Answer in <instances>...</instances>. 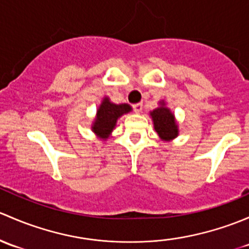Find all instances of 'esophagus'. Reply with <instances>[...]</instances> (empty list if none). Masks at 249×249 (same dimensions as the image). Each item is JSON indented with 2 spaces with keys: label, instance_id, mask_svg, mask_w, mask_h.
<instances>
[{
  "label": "esophagus",
  "instance_id": "1",
  "mask_svg": "<svg viewBox=\"0 0 249 249\" xmlns=\"http://www.w3.org/2000/svg\"><path fill=\"white\" fill-rule=\"evenodd\" d=\"M133 109H134L135 112H138V114H139V112L142 110V103L134 104V106H133Z\"/></svg>",
  "mask_w": 249,
  "mask_h": 249
}]
</instances>
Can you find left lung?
<instances>
[{"label": "left lung", "mask_w": 249, "mask_h": 249, "mask_svg": "<svg viewBox=\"0 0 249 249\" xmlns=\"http://www.w3.org/2000/svg\"><path fill=\"white\" fill-rule=\"evenodd\" d=\"M153 121V127L160 138L165 142L175 139L178 135V127L175 121V116L170 109L165 107L164 102H160V107H156L150 112Z\"/></svg>", "instance_id": "left-lung-1"}]
</instances>
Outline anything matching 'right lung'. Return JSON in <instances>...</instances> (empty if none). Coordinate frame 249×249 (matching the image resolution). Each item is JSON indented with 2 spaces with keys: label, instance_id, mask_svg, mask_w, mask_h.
I'll return each mask as SVG.
<instances>
[{
  "label": "right lung",
  "instance_id": "obj_1",
  "mask_svg": "<svg viewBox=\"0 0 249 249\" xmlns=\"http://www.w3.org/2000/svg\"><path fill=\"white\" fill-rule=\"evenodd\" d=\"M132 110L128 104H114L106 97L97 110V116L92 124V130L102 139H107L116 125L117 119Z\"/></svg>",
  "mask_w": 249,
  "mask_h": 249
}]
</instances>
